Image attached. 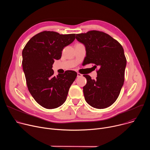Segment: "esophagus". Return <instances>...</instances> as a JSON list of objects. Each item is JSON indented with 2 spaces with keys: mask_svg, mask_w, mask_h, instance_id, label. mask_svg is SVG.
Here are the masks:
<instances>
[{
  "mask_svg": "<svg viewBox=\"0 0 150 150\" xmlns=\"http://www.w3.org/2000/svg\"><path fill=\"white\" fill-rule=\"evenodd\" d=\"M82 76V74H81L80 73H77V77H81Z\"/></svg>",
  "mask_w": 150,
  "mask_h": 150,
  "instance_id": "34e87169",
  "label": "esophagus"
}]
</instances>
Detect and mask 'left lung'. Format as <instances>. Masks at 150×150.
<instances>
[{
	"label": "left lung",
	"mask_w": 150,
	"mask_h": 150,
	"mask_svg": "<svg viewBox=\"0 0 150 150\" xmlns=\"http://www.w3.org/2000/svg\"><path fill=\"white\" fill-rule=\"evenodd\" d=\"M76 39L86 49L84 64H95L96 79L84 75L87 82L83 87L85 101L96 109L113 104L119 96L125 81L126 59L119 42L109 34L93 30L76 35Z\"/></svg>",
	"instance_id": "obj_1"
}]
</instances>
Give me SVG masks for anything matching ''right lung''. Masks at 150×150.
Instances as JSON below:
<instances>
[{"label":"right lung","instance_id":"add662e5","mask_svg":"<svg viewBox=\"0 0 150 150\" xmlns=\"http://www.w3.org/2000/svg\"><path fill=\"white\" fill-rule=\"evenodd\" d=\"M75 39V34L45 31L33 36L23 50L28 89L36 102L46 109H55L65 103L77 76L75 71H67L55 76L52 69L54 60L61 58L63 48Z\"/></svg>","mask_w":150,"mask_h":150}]
</instances>
